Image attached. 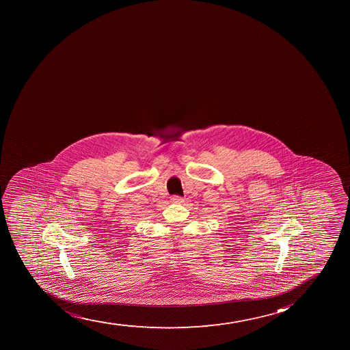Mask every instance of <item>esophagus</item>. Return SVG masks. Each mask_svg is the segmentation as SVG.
I'll return each instance as SVG.
<instances>
[{
	"mask_svg": "<svg viewBox=\"0 0 350 350\" xmlns=\"http://www.w3.org/2000/svg\"><path fill=\"white\" fill-rule=\"evenodd\" d=\"M173 203H183L184 202V198H181V196H178V195H174V196H172Z\"/></svg>",
	"mask_w": 350,
	"mask_h": 350,
	"instance_id": "1",
	"label": "esophagus"
}]
</instances>
